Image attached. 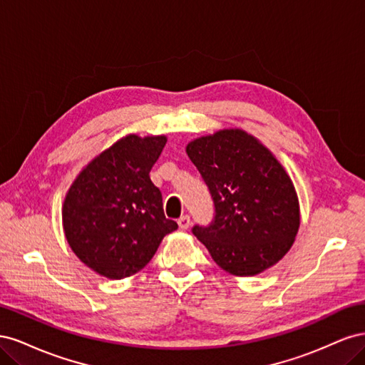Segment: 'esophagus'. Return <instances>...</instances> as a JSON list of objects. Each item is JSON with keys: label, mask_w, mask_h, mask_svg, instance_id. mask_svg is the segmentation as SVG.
I'll use <instances>...</instances> for the list:
<instances>
[{"label": "esophagus", "mask_w": 365, "mask_h": 365, "mask_svg": "<svg viewBox=\"0 0 365 365\" xmlns=\"http://www.w3.org/2000/svg\"><path fill=\"white\" fill-rule=\"evenodd\" d=\"M178 225L181 230H187L190 227V216L189 215H184L178 219Z\"/></svg>", "instance_id": "1"}]
</instances>
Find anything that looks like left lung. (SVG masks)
<instances>
[{
  "mask_svg": "<svg viewBox=\"0 0 365 365\" xmlns=\"http://www.w3.org/2000/svg\"><path fill=\"white\" fill-rule=\"evenodd\" d=\"M215 205L208 225L196 224L217 267L256 275L291 248L300 225L292 181L260 143L240 129H224L187 145Z\"/></svg>",
  "mask_w": 365,
  "mask_h": 365,
  "instance_id": "8db88e82",
  "label": "left lung"
}]
</instances>
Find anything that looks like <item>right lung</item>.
Wrapping results in <instances>:
<instances>
[{
    "label": "right lung",
    "mask_w": 365,
    "mask_h": 365,
    "mask_svg": "<svg viewBox=\"0 0 365 365\" xmlns=\"http://www.w3.org/2000/svg\"><path fill=\"white\" fill-rule=\"evenodd\" d=\"M165 137L128 135L77 176L63 202V230L86 267L120 280L145 268L178 224L164 216L150 169Z\"/></svg>",
    "instance_id": "right-lung-1"
}]
</instances>
